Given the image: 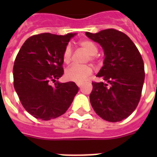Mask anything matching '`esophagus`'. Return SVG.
Segmentation results:
<instances>
[{"label":"esophagus","instance_id":"34e87169","mask_svg":"<svg viewBox=\"0 0 157 157\" xmlns=\"http://www.w3.org/2000/svg\"><path fill=\"white\" fill-rule=\"evenodd\" d=\"M76 85H77V86H78V87H81V86H82V84L81 83H76Z\"/></svg>","mask_w":157,"mask_h":157}]
</instances>
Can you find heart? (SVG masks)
I'll list each match as a JSON object with an SVG mask.
<instances>
[{"label": "heart", "instance_id": "heart-1", "mask_svg": "<svg viewBox=\"0 0 157 157\" xmlns=\"http://www.w3.org/2000/svg\"><path fill=\"white\" fill-rule=\"evenodd\" d=\"M80 45L82 49L86 50L90 54V59L94 60V54L98 53V46L94 42L90 40H83L80 42ZM72 50L70 45H67L64 48L63 52V61L65 63H69L71 59ZM93 72V69L90 66H80V65H72L69 67L65 71V77L67 81H74L77 83H82Z\"/></svg>", "mask_w": 157, "mask_h": 157}]
</instances>
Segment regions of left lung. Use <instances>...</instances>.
I'll return each instance as SVG.
<instances>
[{
	"mask_svg": "<svg viewBox=\"0 0 157 157\" xmlns=\"http://www.w3.org/2000/svg\"><path fill=\"white\" fill-rule=\"evenodd\" d=\"M103 47V66L97 74L106 82H92L90 100L94 112L105 121H121L136 109L141 98L145 71L136 45L122 32L113 28L86 32Z\"/></svg>",
	"mask_w": 157,
	"mask_h": 157,
	"instance_id": "obj_1",
	"label": "left lung"
}]
</instances>
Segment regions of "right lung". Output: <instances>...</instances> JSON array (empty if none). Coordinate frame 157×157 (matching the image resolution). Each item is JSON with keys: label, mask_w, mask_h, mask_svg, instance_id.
I'll return each instance as SVG.
<instances>
[{"label": "right lung", "mask_w": 157, "mask_h": 157, "mask_svg": "<svg viewBox=\"0 0 157 157\" xmlns=\"http://www.w3.org/2000/svg\"><path fill=\"white\" fill-rule=\"evenodd\" d=\"M75 35H34L27 39L16 56L13 86L26 111L37 119L49 121L64 114L78 92L72 81H58L63 74L64 48Z\"/></svg>", "instance_id": "obj_1"}]
</instances>
